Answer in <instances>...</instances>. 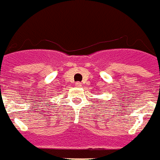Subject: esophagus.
<instances>
[{
  "mask_svg": "<svg viewBox=\"0 0 160 160\" xmlns=\"http://www.w3.org/2000/svg\"><path fill=\"white\" fill-rule=\"evenodd\" d=\"M75 86H76V87H81V86H82V83L80 82H75Z\"/></svg>",
  "mask_w": 160,
  "mask_h": 160,
  "instance_id": "1",
  "label": "esophagus"
}]
</instances>
